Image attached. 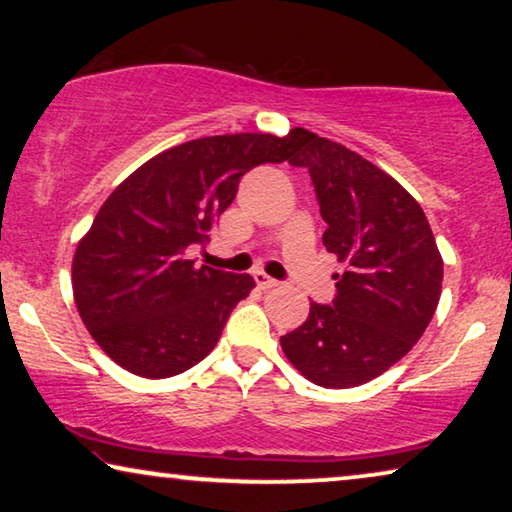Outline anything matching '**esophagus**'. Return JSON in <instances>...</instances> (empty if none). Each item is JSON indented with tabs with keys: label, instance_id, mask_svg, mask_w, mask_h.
Masks as SVG:
<instances>
[{
	"label": "esophagus",
	"instance_id": "34e87169",
	"mask_svg": "<svg viewBox=\"0 0 512 512\" xmlns=\"http://www.w3.org/2000/svg\"><path fill=\"white\" fill-rule=\"evenodd\" d=\"M254 279H256V284H258V289H275V286H279V282L277 279H272V277H268L265 275V272H254Z\"/></svg>",
	"mask_w": 512,
	"mask_h": 512
}]
</instances>
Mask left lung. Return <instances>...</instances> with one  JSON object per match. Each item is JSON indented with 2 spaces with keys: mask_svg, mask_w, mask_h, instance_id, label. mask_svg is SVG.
Listing matches in <instances>:
<instances>
[{
  "mask_svg": "<svg viewBox=\"0 0 512 512\" xmlns=\"http://www.w3.org/2000/svg\"><path fill=\"white\" fill-rule=\"evenodd\" d=\"M289 163L307 167L328 228L324 247L345 265L333 305L310 303L279 338L307 380L349 389L375 380L422 338L443 289V256L424 209L394 177L317 132L293 128Z\"/></svg>",
  "mask_w": 512,
  "mask_h": 512,
  "instance_id": "left-lung-1",
  "label": "left lung"
}]
</instances>
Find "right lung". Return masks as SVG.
<instances>
[{
  "mask_svg": "<svg viewBox=\"0 0 512 512\" xmlns=\"http://www.w3.org/2000/svg\"><path fill=\"white\" fill-rule=\"evenodd\" d=\"M270 132L200 137L172 146L116 186L76 244L74 303L102 352L132 375L165 380L216 347L251 275L195 265L242 174L291 156Z\"/></svg>",
  "mask_w": 512,
  "mask_h": 512,
  "instance_id": "right-lung-1",
  "label": "right lung"
}]
</instances>
